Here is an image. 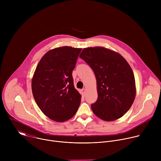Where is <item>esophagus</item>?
I'll return each mask as SVG.
<instances>
[{"label": "esophagus", "mask_w": 161, "mask_h": 161, "mask_svg": "<svg viewBox=\"0 0 161 161\" xmlns=\"http://www.w3.org/2000/svg\"><path fill=\"white\" fill-rule=\"evenodd\" d=\"M81 92H82L83 95H85V92H86V89H85V88L81 89Z\"/></svg>", "instance_id": "34e87169"}]
</instances>
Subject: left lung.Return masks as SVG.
<instances>
[{
    "mask_svg": "<svg viewBox=\"0 0 161 161\" xmlns=\"http://www.w3.org/2000/svg\"><path fill=\"white\" fill-rule=\"evenodd\" d=\"M80 57L94 72L98 97L91 108L105 121L122 117L136 96L135 79L131 67L119 53L103 47L84 48Z\"/></svg>",
    "mask_w": 161,
    "mask_h": 161,
    "instance_id": "1",
    "label": "left lung"
}]
</instances>
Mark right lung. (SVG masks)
<instances>
[{
    "mask_svg": "<svg viewBox=\"0 0 161 161\" xmlns=\"http://www.w3.org/2000/svg\"><path fill=\"white\" fill-rule=\"evenodd\" d=\"M81 48L62 47L50 50L41 59L32 80L34 98L41 111L55 122H65L76 114L81 95L72 73Z\"/></svg>",
    "mask_w": 161,
    "mask_h": 161,
    "instance_id": "add662e5",
    "label": "right lung"
}]
</instances>
